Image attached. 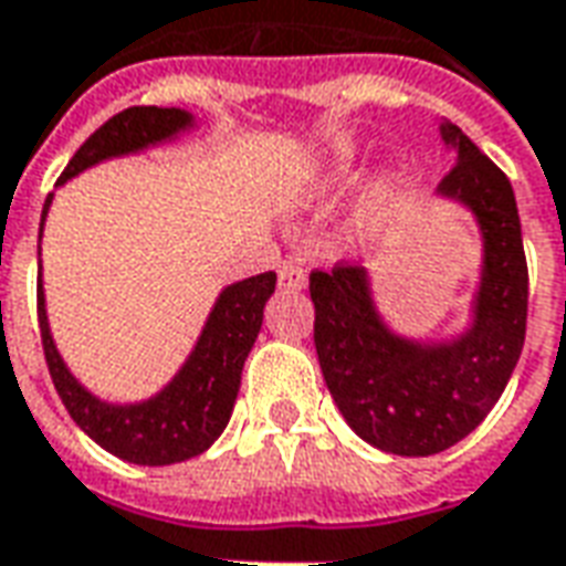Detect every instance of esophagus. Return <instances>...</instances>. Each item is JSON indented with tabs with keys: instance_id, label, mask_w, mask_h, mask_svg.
I'll list each match as a JSON object with an SVG mask.
<instances>
[{
	"instance_id": "esophagus-1",
	"label": "esophagus",
	"mask_w": 566,
	"mask_h": 566,
	"mask_svg": "<svg viewBox=\"0 0 566 566\" xmlns=\"http://www.w3.org/2000/svg\"><path fill=\"white\" fill-rule=\"evenodd\" d=\"M306 270L303 266H296V263H282L279 266V284H282V291H303L306 287Z\"/></svg>"
}]
</instances>
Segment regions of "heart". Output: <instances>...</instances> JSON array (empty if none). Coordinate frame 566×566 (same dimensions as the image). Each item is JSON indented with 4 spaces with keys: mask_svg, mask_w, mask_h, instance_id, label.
Wrapping results in <instances>:
<instances>
[{
    "mask_svg": "<svg viewBox=\"0 0 566 566\" xmlns=\"http://www.w3.org/2000/svg\"><path fill=\"white\" fill-rule=\"evenodd\" d=\"M365 174V159L355 149H334L327 159L315 161L310 171L303 174L291 189V201L296 205H331L339 199L346 189L358 184V177ZM405 199L401 180L395 174H379L377 180L361 192L358 205L352 208L349 220H346V239L349 242H365L374 232L386 227L398 205Z\"/></svg>",
    "mask_w": 566,
    "mask_h": 566,
    "instance_id": "1",
    "label": "heart"
}]
</instances>
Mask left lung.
<instances>
[{"label": "left lung", "mask_w": 566, "mask_h": 566, "mask_svg": "<svg viewBox=\"0 0 566 566\" xmlns=\"http://www.w3.org/2000/svg\"><path fill=\"white\" fill-rule=\"evenodd\" d=\"M457 165L438 199L465 208L481 235L469 322L450 337H407L382 318L370 272H312L315 352L343 420L370 448L432 457L475 432L515 370L527 331V260L512 184L453 122H438Z\"/></svg>", "instance_id": "8db88e82"}]
</instances>
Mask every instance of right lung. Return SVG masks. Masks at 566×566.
<instances>
[{"label": "right lung", "mask_w": 566, "mask_h": 566, "mask_svg": "<svg viewBox=\"0 0 566 566\" xmlns=\"http://www.w3.org/2000/svg\"><path fill=\"white\" fill-rule=\"evenodd\" d=\"M192 128H196V116L180 106H132L109 118L78 146L76 156L63 168L57 187L101 161L137 156L153 146L171 144ZM51 199L54 192L42 208L39 242H42ZM272 294H275V272L227 284L217 294L187 361L159 392L144 401H106L73 377V370L57 352V343L51 337L42 263H39V331H42V349L54 389L78 429L118 460L134 465H171V462L192 460L211 448L227 429L242 386V367L248 361V352L254 349L263 310Z\"/></svg>", "instance_id": "1"}]
</instances>
